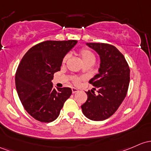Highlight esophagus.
I'll use <instances>...</instances> for the list:
<instances>
[{"instance_id": "esophagus-1", "label": "esophagus", "mask_w": 151, "mask_h": 151, "mask_svg": "<svg viewBox=\"0 0 151 151\" xmlns=\"http://www.w3.org/2000/svg\"><path fill=\"white\" fill-rule=\"evenodd\" d=\"M71 90H72V93H76L78 92V90L76 88L73 87L72 88H71Z\"/></svg>"}]
</instances>
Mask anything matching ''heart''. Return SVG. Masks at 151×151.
Listing matches in <instances>:
<instances>
[{"label": "heart", "instance_id": "b5f03b06", "mask_svg": "<svg viewBox=\"0 0 151 151\" xmlns=\"http://www.w3.org/2000/svg\"><path fill=\"white\" fill-rule=\"evenodd\" d=\"M79 55H80L81 60H82L83 63H86V62H92L93 63L96 61V56L93 53L92 51L88 50L87 48H83L79 51ZM68 55H65V57L63 58V62L65 63L67 60L68 59ZM79 81L78 79H76L75 82L78 83Z\"/></svg>", "mask_w": 151, "mask_h": 151}]
</instances>
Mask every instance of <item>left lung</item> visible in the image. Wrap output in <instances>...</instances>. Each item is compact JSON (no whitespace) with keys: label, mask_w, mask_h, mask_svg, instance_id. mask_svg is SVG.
<instances>
[{"label":"left lung","mask_w":151,"mask_h":151,"mask_svg":"<svg viewBox=\"0 0 151 151\" xmlns=\"http://www.w3.org/2000/svg\"><path fill=\"white\" fill-rule=\"evenodd\" d=\"M100 57L98 73L89 81L98 95L86 92L88 99L81 106L83 113L90 120L104 121L121 106L128 92L130 68L124 55L107 43H86Z\"/></svg>","instance_id":"1"}]
</instances>
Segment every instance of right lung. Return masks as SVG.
<instances>
[{"label":"right lung","instance_id":"right-lung-1","mask_svg":"<svg viewBox=\"0 0 151 151\" xmlns=\"http://www.w3.org/2000/svg\"><path fill=\"white\" fill-rule=\"evenodd\" d=\"M77 40H47L34 45L21 59L16 73V87L22 105L37 121L50 123L60 114L72 94L70 88H53V74Z\"/></svg>","mask_w":151,"mask_h":151}]
</instances>
